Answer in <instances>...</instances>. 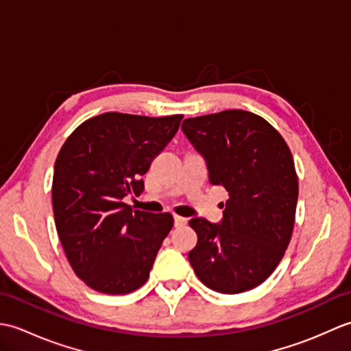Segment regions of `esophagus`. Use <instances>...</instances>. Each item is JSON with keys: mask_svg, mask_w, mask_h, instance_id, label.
Segmentation results:
<instances>
[{"mask_svg": "<svg viewBox=\"0 0 351 351\" xmlns=\"http://www.w3.org/2000/svg\"><path fill=\"white\" fill-rule=\"evenodd\" d=\"M173 219H175V226H184V225H187V221H189V219H185V217H181V215H173Z\"/></svg>", "mask_w": 351, "mask_h": 351, "instance_id": "1", "label": "esophagus"}]
</instances>
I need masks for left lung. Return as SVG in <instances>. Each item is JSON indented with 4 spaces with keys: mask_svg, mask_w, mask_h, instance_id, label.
<instances>
[{
    "mask_svg": "<svg viewBox=\"0 0 351 351\" xmlns=\"http://www.w3.org/2000/svg\"><path fill=\"white\" fill-rule=\"evenodd\" d=\"M181 128L208 181L229 193L220 223L190 220L197 244L189 261L208 288L244 293L274 271L289 244L299 197L293 155L265 119L244 110L185 119Z\"/></svg>",
    "mask_w": 351,
    "mask_h": 351,
    "instance_id": "8db88e82",
    "label": "left lung"
}]
</instances>
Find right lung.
I'll use <instances>...</instances> for the list:
<instances>
[{"label":"right lung","mask_w":351,"mask_h":351,"mask_svg":"<svg viewBox=\"0 0 351 351\" xmlns=\"http://www.w3.org/2000/svg\"><path fill=\"white\" fill-rule=\"evenodd\" d=\"M182 114L104 113L73 131L57 155L52 208L58 238L78 278L104 294H128L146 283L170 213L132 211L141 176L175 137Z\"/></svg>","instance_id":"obj_1"}]
</instances>
